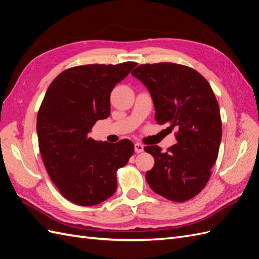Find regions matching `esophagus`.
Returning <instances> with one entry per match:
<instances>
[{
  "label": "esophagus",
  "instance_id": "obj_1",
  "mask_svg": "<svg viewBox=\"0 0 259 259\" xmlns=\"http://www.w3.org/2000/svg\"><path fill=\"white\" fill-rule=\"evenodd\" d=\"M143 149H144L143 144H141V143H136L135 144V151L137 152V153H141V152H143Z\"/></svg>",
  "mask_w": 259,
  "mask_h": 259
}]
</instances>
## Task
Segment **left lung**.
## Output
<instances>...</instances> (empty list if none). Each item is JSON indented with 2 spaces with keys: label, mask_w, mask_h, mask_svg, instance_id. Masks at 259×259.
<instances>
[{
  "label": "left lung",
  "mask_w": 259,
  "mask_h": 259,
  "mask_svg": "<svg viewBox=\"0 0 259 259\" xmlns=\"http://www.w3.org/2000/svg\"><path fill=\"white\" fill-rule=\"evenodd\" d=\"M131 74L150 91L156 122L178 131L165 153L158 145L144 148L155 162L147 182L168 200L187 201L205 187L218 158L222 121L214 93L200 73L183 64H141Z\"/></svg>",
  "instance_id": "left-lung-1"
}]
</instances>
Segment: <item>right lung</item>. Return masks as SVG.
I'll return each mask as SVG.
<instances>
[{"label": "right lung", "mask_w": 259, "mask_h": 259, "mask_svg": "<svg viewBox=\"0 0 259 259\" xmlns=\"http://www.w3.org/2000/svg\"><path fill=\"white\" fill-rule=\"evenodd\" d=\"M138 63L86 64L61 72L51 82L37 115L38 144L51 181L69 201L95 205L115 194L117 170L135 145L89 137L110 115V93Z\"/></svg>", "instance_id": "right-lung-1"}]
</instances>
